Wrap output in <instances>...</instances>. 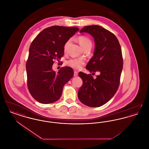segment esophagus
Here are the masks:
<instances>
[{
    "mask_svg": "<svg viewBox=\"0 0 149 149\" xmlns=\"http://www.w3.org/2000/svg\"><path fill=\"white\" fill-rule=\"evenodd\" d=\"M78 75V72L77 71H74V76L77 77Z\"/></svg>",
    "mask_w": 149,
    "mask_h": 149,
    "instance_id": "34e87169",
    "label": "esophagus"
}]
</instances>
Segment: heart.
Masks as SVG:
<instances>
[{"mask_svg": "<svg viewBox=\"0 0 149 149\" xmlns=\"http://www.w3.org/2000/svg\"><path fill=\"white\" fill-rule=\"evenodd\" d=\"M78 41L80 46L83 48L85 49L88 46H92V42L91 39L85 36H80L78 37ZM70 42V40H68L65 43L64 45V51L65 52L67 50L68 46ZM85 64V60L83 58H72L69 60L67 64L70 66L72 68L74 69H80L81 66Z\"/></svg>", "mask_w": 149, "mask_h": 149, "instance_id": "1", "label": "heart"}]
</instances>
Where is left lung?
Masks as SVG:
<instances>
[{
	"label": "left lung",
	"instance_id": "obj_1",
	"mask_svg": "<svg viewBox=\"0 0 149 149\" xmlns=\"http://www.w3.org/2000/svg\"><path fill=\"white\" fill-rule=\"evenodd\" d=\"M80 32H87L94 38V56L86 68L92 74L99 72L94 79L92 75L80 72L83 80L78 95L86 106L99 107L111 99L120 84L123 68V57L119 41L113 33L97 25L85 26Z\"/></svg>",
	"mask_w": 149,
	"mask_h": 149
}]
</instances>
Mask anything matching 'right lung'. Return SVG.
<instances>
[{"label": "right lung", "instance_id": "add662e5", "mask_svg": "<svg viewBox=\"0 0 149 149\" xmlns=\"http://www.w3.org/2000/svg\"><path fill=\"white\" fill-rule=\"evenodd\" d=\"M79 29L54 26L43 29L32 42L26 63L27 86L34 99L50 104L61 96L64 86L74 75L72 69L65 66L56 73L54 60L64 56V45Z\"/></svg>", "mask_w": 149, "mask_h": 149}]
</instances>
